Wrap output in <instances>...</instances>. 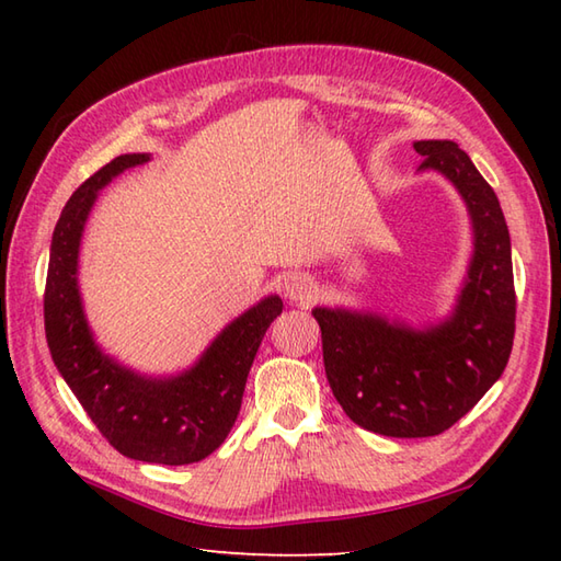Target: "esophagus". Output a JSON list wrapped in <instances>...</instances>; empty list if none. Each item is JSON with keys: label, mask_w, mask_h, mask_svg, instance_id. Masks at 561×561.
Listing matches in <instances>:
<instances>
[{"label": "esophagus", "mask_w": 561, "mask_h": 561, "mask_svg": "<svg viewBox=\"0 0 561 561\" xmlns=\"http://www.w3.org/2000/svg\"><path fill=\"white\" fill-rule=\"evenodd\" d=\"M282 291L291 304H306V301H311V296L316 294V284L311 277H308V274L294 272L282 282Z\"/></svg>", "instance_id": "esophagus-1"}]
</instances>
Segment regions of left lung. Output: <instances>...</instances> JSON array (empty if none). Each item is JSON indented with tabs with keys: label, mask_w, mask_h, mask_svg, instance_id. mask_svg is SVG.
I'll return each instance as SVG.
<instances>
[{
	"label": "left lung",
	"mask_w": 561,
	"mask_h": 561,
	"mask_svg": "<svg viewBox=\"0 0 561 561\" xmlns=\"http://www.w3.org/2000/svg\"><path fill=\"white\" fill-rule=\"evenodd\" d=\"M416 171L458 190L472 255L450 313L410 325L378 311L316 306L332 396L354 424L392 438L436 436L468 414L504 374L516 330L514 265L502 205L450 139H420Z\"/></svg>",
	"instance_id": "obj_1"
}]
</instances>
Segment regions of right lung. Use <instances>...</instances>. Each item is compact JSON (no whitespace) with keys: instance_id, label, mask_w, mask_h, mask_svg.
<instances>
[{"instance_id":"1","label":"right lung","mask_w":561,"mask_h":561,"mask_svg":"<svg viewBox=\"0 0 561 561\" xmlns=\"http://www.w3.org/2000/svg\"><path fill=\"white\" fill-rule=\"evenodd\" d=\"M147 161L151 153L115 157L77 187L59 214L45 282V337L59 376L115 450L141 462L187 465L229 436L260 342L284 304L277 294L260 299L175 376L139 374L105 354L79 291L81 236L101 190Z\"/></svg>"}]
</instances>
